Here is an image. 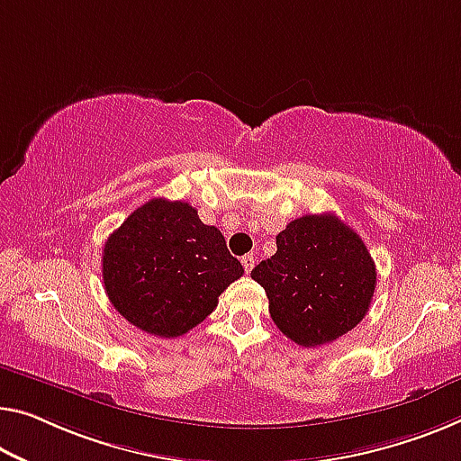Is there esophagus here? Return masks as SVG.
Returning a JSON list of instances; mask_svg holds the SVG:
<instances>
[{"label": "esophagus", "instance_id": "34e87169", "mask_svg": "<svg viewBox=\"0 0 461 461\" xmlns=\"http://www.w3.org/2000/svg\"><path fill=\"white\" fill-rule=\"evenodd\" d=\"M240 264H243V267H245V272H247V274H251L253 266H255L253 255H243V259H240Z\"/></svg>", "mask_w": 461, "mask_h": 461}]
</instances>
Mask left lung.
I'll return each mask as SVG.
<instances>
[{
    "instance_id": "obj_1",
    "label": "left lung",
    "mask_w": 461,
    "mask_h": 461,
    "mask_svg": "<svg viewBox=\"0 0 461 461\" xmlns=\"http://www.w3.org/2000/svg\"><path fill=\"white\" fill-rule=\"evenodd\" d=\"M253 267L278 330L304 348L348 334L369 311L377 272L363 239L336 214L296 218Z\"/></svg>"
}]
</instances>
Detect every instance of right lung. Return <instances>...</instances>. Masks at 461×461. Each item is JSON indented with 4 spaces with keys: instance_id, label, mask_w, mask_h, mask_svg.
Returning a JSON list of instances; mask_svg holds the SVG:
<instances>
[{
    "instance_id": "1",
    "label": "right lung",
    "mask_w": 461,
    "mask_h": 461,
    "mask_svg": "<svg viewBox=\"0 0 461 461\" xmlns=\"http://www.w3.org/2000/svg\"><path fill=\"white\" fill-rule=\"evenodd\" d=\"M243 272L216 226L203 224L187 202L165 197L133 210L103 249L111 304L160 338L183 336L202 323Z\"/></svg>"
}]
</instances>
